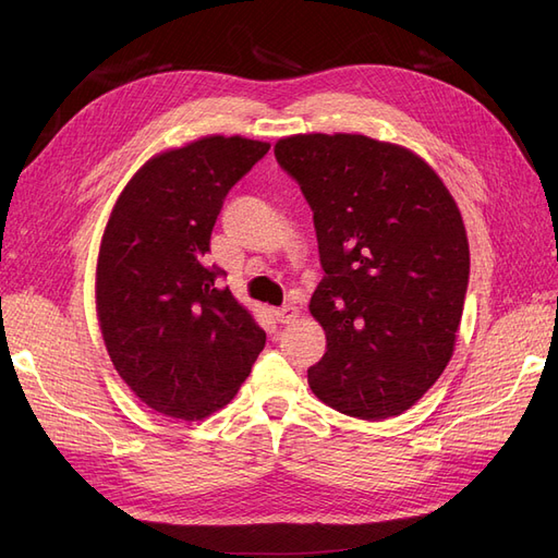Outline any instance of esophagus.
<instances>
[{"instance_id": "34e87169", "label": "esophagus", "mask_w": 558, "mask_h": 558, "mask_svg": "<svg viewBox=\"0 0 558 558\" xmlns=\"http://www.w3.org/2000/svg\"><path fill=\"white\" fill-rule=\"evenodd\" d=\"M298 314H300V310H298L295 305H283V307H279V310L275 312L279 324H293V320L298 318Z\"/></svg>"}]
</instances>
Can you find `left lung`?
Segmentation results:
<instances>
[{
  "instance_id": "left-lung-1",
  "label": "left lung",
  "mask_w": 558,
  "mask_h": 558,
  "mask_svg": "<svg viewBox=\"0 0 558 558\" xmlns=\"http://www.w3.org/2000/svg\"><path fill=\"white\" fill-rule=\"evenodd\" d=\"M275 156L312 207L326 272L310 302L326 330L312 391L356 418L402 414L453 353L470 277L461 211L416 154L363 134H295Z\"/></svg>"
}]
</instances>
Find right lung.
I'll list each match as a JSON object with an SVG mask.
<instances>
[{
	"instance_id": "1",
	"label": "right lung",
	"mask_w": 558,
	"mask_h": 558,
	"mask_svg": "<svg viewBox=\"0 0 558 558\" xmlns=\"http://www.w3.org/2000/svg\"><path fill=\"white\" fill-rule=\"evenodd\" d=\"M269 144L205 137L150 158L109 216L97 316L113 367L160 414L197 421L228 404L265 330L205 265L223 199Z\"/></svg>"
}]
</instances>
